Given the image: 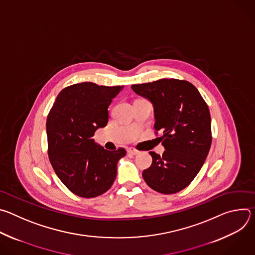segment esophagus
Masks as SVG:
<instances>
[{"instance_id": "34e87169", "label": "esophagus", "mask_w": 255, "mask_h": 255, "mask_svg": "<svg viewBox=\"0 0 255 255\" xmlns=\"http://www.w3.org/2000/svg\"><path fill=\"white\" fill-rule=\"evenodd\" d=\"M128 153L129 154H132V155H136V154H138L139 153V151L137 150V149H135V148H133V147H130V148H128Z\"/></svg>"}]
</instances>
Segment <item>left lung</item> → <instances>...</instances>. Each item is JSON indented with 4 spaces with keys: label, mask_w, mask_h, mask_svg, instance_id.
<instances>
[{
    "label": "left lung",
    "mask_w": 255,
    "mask_h": 255,
    "mask_svg": "<svg viewBox=\"0 0 255 255\" xmlns=\"http://www.w3.org/2000/svg\"><path fill=\"white\" fill-rule=\"evenodd\" d=\"M153 105L154 128L161 130L164 152L150 151L152 164L142 176L151 189L174 194L187 188L209 153L212 133L208 105L197 88L187 81L162 79L131 86Z\"/></svg>",
    "instance_id": "1"
}]
</instances>
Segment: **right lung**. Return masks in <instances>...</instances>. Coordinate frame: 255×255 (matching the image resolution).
<instances>
[{"instance_id": "right-lung-1", "label": "right lung", "mask_w": 255, "mask_h": 255, "mask_svg": "<svg viewBox=\"0 0 255 255\" xmlns=\"http://www.w3.org/2000/svg\"><path fill=\"white\" fill-rule=\"evenodd\" d=\"M120 87L82 83L63 89L47 116L46 133L50 163L74 194L95 198L110 189L124 148L104 149L92 137L109 120L108 108L122 91Z\"/></svg>"}]
</instances>
